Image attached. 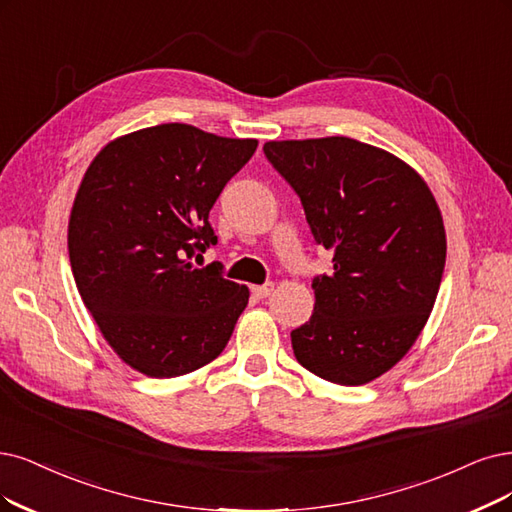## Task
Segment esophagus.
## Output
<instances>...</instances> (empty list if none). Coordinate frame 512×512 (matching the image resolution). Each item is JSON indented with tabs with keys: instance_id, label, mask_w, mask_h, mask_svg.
I'll list each match as a JSON object with an SVG mask.
<instances>
[{
	"instance_id": "esophagus-1",
	"label": "esophagus",
	"mask_w": 512,
	"mask_h": 512,
	"mask_svg": "<svg viewBox=\"0 0 512 512\" xmlns=\"http://www.w3.org/2000/svg\"><path fill=\"white\" fill-rule=\"evenodd\" d=\"M253 293L259 297V299H266L274 293V282H266V285H257L253 287Z\"/></svg>"
}]
</instances>
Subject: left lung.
Returning a JSON list of instances; mask_svg holds the SVG:
<instances>
[{
    "label": "left lung",
    "mask_w": 512,
    "mask_h": 512,
    "mask_svg": "<svg viewBox=\"0 0 512 512\" xmlns=\"http://www.w3.org/2000/svg\"><path fill=\"white\" fill-rule=\"evenodd\" d=\"M263 154L304 206L333 272L314 276V312L291 331L301 367L361 386L422 333L445 268L443 217L424 179L384 149L348 137L270 141Z\"/></svg>",
    "instance_id": "1"
}]
</instances>
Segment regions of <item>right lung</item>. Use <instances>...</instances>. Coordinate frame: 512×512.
Masks as SVG:
<instances>
[{
  "instance_id": "add662e5",
  "label": "right lung",
  "mask_w": 512,
  "mask_h": 512,
  "mask_svg": "<svg viewBox=\"0 0 512 512\" xmlns=\"http://www.w3.org/2000/svg\"><path fill=\"white\" fill-rule=\"evenodd\" d=\"M189 124H160L105 145L69 219V261L84 306L126 365L177 377L215 361L249 289L198 268L217 236L208 213L255 154Z\"/></svg>"
}]
</instances>
